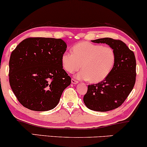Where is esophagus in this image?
<instances>
[{"label": "esophagus", "instance_id": "esophagus-1", "mask_svg": "<svg viewBox=\"0 0 147 147\" xmlns=\"http://www.w3.org/2000/svg\"><path fill=\"white\" fill-rule=\"evenodd\" d=\"M71 82H72V84H78V81H77V80H76V79H72Z\"/></svg>", "mask_w": 147, "mask_h": 147}]
</instances>
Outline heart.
Here are the masks:
<instances>
[{
	"label": "heart",
	"instance_id": "b5f03b06",
	"mask_svg": "<svg viewBox=\"0 0 147 147\" xmlns=\"http://www.w3.org/2000/svg\"><path fill=\"white\" fill-rule=\"evenodd\" d=\"M72 50V53L63 52L61 64L69 73L77 71L82 66V70L75 76L77 79L99 83L107 78L115 64V52L110 46L83 41L73 45Z\"/></svg>",
	"mask_w": 147,
	"mask_h": 147
}]
</instances>
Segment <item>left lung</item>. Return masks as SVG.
Here are the masks:
<instances>
[{
  "instance_id": "8db88e82",
  "label": "left lung",
  "mask_w": 147,
  "mask_h": 147,
  "mask_svg": "<svg viewBox=\"0 0 147 147\" xmlns=\"http://www.w3.org/2000/svg\"><path fill=\"white\" fill-rule=\"evenodd\" d=\"M93 43H106L114 50L115 66L107 78L88 86L84 102L89 109L99 112L119 107L133 90L136 79V60L132 50L124 42L111 38H99Z\"/></svg>"
}]
</instances>
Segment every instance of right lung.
I'll list each match as a JSON object with an SVG mask.
<instances>
[{
	"instance_id": "1",
	"label": "right lung",
	"mask_w": 147,
	"mask_h": 147,
	"mask_svg": "<svg viewBox=\"0 0 147 147\" xmlns=\"http://www.w3.org/2000/svg\"><path fill=\"white\" fill-rule=\"evenodd\" d=\"M66 48L61 38L30 37L13 50L9 62V84L24 107L45 111L58 104L63 91L71 84L61 64Z\"/></svg>"
}]
</instances>
